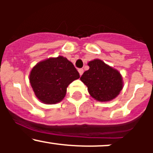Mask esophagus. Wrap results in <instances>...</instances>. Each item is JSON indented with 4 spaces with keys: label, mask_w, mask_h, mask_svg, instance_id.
I'll return each instance as SVG.
<instances>
[{
    "label": "esophagus",
    "mask_w": 153,
    "mask_h": 153,
    "mask_svg": "<svg viewBox=\"0 0 153 153\" xmlns=\"http://www.w3.org/2000/svg\"><path fill=\"white\" fill-rule=\"evenodd\" d=\"M78 72H79L80 75H82V74L84 73V69H78Z\"/></svg>",
    "instance_id": "1"
}]
</instances>
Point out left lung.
<instances>
[{"mask_svg": "<svg viewBox=\"0 0 153 153\" xmlns=\"http://www.w3.org/2000/svg\"><path fill=\"white\" fill-rule=\"evenodd\" d=\"M89 69L81 77L89 95L96 101L105 102L114 99L123 89L122 76L116 69L100 59L88 63Z\"/></svg>", "mask_w": 153, "mask_h": 153, "instance_id": "obj_1", "label": "left lung"}]
</instances>
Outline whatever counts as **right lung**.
<instances>
[{
  "instance_id": "right-lung-1",
  "label": "right lung",
  "mask_w": 153,
  "mask_h": 153,
  "mask_svg": "<svg viewBox=\"0 0 153 153\" xmlns=\"http://www.w3.org/2000/svg\"><path fill=\"white\" fill-rule=\"evenodd\" d=\"M80 75L72 62L63 56L38 63L31 70L29 82L42 103L55 104L64 99L67 86Z\"/></svg>"
}]
</instances>
